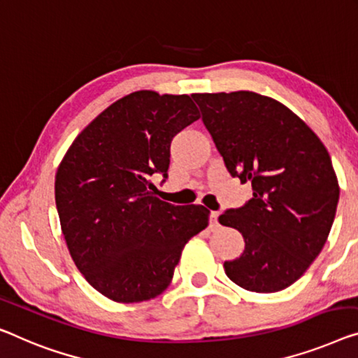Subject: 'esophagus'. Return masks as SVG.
<instances>
[{
  "instance_id": "obj_1",
  "label": "esophagus",
  "mask_w": 358,
  "mask_h": 358,
  "mask_svg": "<svg viewBox=\"0 0 358 358\" xmlns=\"http://www.w3.org/2000/svg\"><path fill=\"white\" fill-rule=\"evenodd\" d=\"M218 217H220V213L218 212H212L210 213V230L215 231L220 228V223H218Z\"/></svg>"
}]
</instances>
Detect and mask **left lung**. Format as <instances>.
Listing matches in <instances>:
<instances>
[{"mask_svg":"<svg viewBox=\"0 0 358 358\" xmlns=\"http://www.w3.org/2000/svg\"><path fill=\"white\" fill-rule=\"evenodd\" d=\"M202 122L231 177L252 199L218 222L243 233L241 257L225 262L233 282L252 292L286 289L327 243L339 201L331 157L285 104L254 92L196 93Z\"/></svg>","mask_w":358,"mask_h":358,"instance_id":"obj_1","label":"left lung"}]
</instances>
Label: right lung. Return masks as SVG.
Returning a JSON list of instances; mask_svg holds the SVG:
<instances>
[{"label":"right lung","mask_w":358,"mask_h":358,"mask_svg":"<svg viewBox=\"0 0 358 358\" xmlns=\"http://www.w3.org/2000/svg\"><path fill=\"white\" fill-rule=\"evenodd\" d=\"M199 117L188 94L130 93L80 133L57 169L56 207L69 252L112 301L161 294L185 244L209 225L204 206L161 201L151 181L154 173L169 177L170 143Z\"/></svg>","instance_id":"1"}]
</instances>
